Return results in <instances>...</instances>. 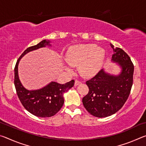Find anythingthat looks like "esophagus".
Instances as JSON below:
<instances>
[{
  "mask_svg": "<svg viewBox=\"0 0 146 146\" xmlns=\"http://www.w3.org/2000/svg\"><path fill=\"white\" fill-rule=\"evenodd\" d=\"M81 84V82H80V81L75 80V86L79 85V84Z\"/></svg>",
  "mask_w": 146,
  "mask_h": 146,
  "instance_id": "34e87169",
  "label": "esophagus"
}]
</instances>
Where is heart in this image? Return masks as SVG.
Instances as JSON below:
<instances>
[{
    "label": "heart",
    "instance_id": "obj_1",
    "mask_svg": "<svg viewBox=\"0 0 146 146\" xmlns=\"http://www.w3.org/2000/svg\"><path fill=\"white\" fill-rule=\"evenodd\" d=\"M105 58L104 49L94 44H81L71 46L65 55V60L71 66H77L78 71L84 78H91L99 72ZM70 66L64 68L69 73Z\"/></svg>",
    "mask_w": 146,
    "mask_h": 146
}]
</instances>
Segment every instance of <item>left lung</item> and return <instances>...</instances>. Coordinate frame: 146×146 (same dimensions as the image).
Segmentation results:
<instances>
[{"instance_id": "8db88e82", "label": "left lung", "mask_w": 146, "mask_h": 146, "mask_svg": "<svg viewBox=\"0 0 146 146\" xmlns=\"http://www.w3.org/2000/svg\"><path fill=\"white\" fill-rule=\"evenodd\" d=\"M111 61L120 68L119 73L113 75L101 70L86 82L89 92L82 98L86 110L94 117H107L120 110L129 97L133 85L134 66L123 49L114 48Z\"/></svg>"}]
</instances>
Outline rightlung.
<instances>
[{"label":"right lung","instance_id":"1","mask_svg":"<svg viewBox=\"0 0 146 146\" xmlns=\"http://www.w3.org/2000/svg\"><path fill=\"white\" fill-rule=\"evenodd\" d=\"M46 46H52L51 41L43 40L35 46L27 48L20 56L15 67V80L17 95L20 101L27 111L38 117H51L55 115L64 104V93L74 86L72 80L64 84L56 82H51L48 84L38 90H29L22 84L19 79L18 66L23 56L30 51L36 50Z\"/></svg>","mask_w":146,"mask_h":146}]
</instances>
